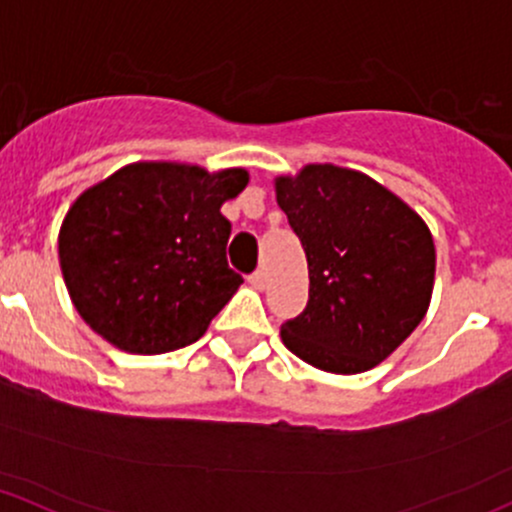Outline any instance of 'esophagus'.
Instances as JSON below:
<instances>
[{"label": "esophagus", "instance_id": "obj_1", "mask_svg": "<svg viewBox=\"0 0 512 512\" xmlns=\"http://www.w3.org/2000/svg\"><path fill=\"white\" fill-rule=\"evenodd\" d=\"M250 284L257 289V292H262V289H265V284H267V274L262 272V270L252 272L250 274Z\"/></svg>", "mask_w": 512, "mask_h": 512}]
</instances>
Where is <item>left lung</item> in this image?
<instances>
[{
    "label": "left lung",
    "instance_id": "1",
    "mask_svg": "<svg viewBox=\"0 0 512 512\" xmlns=\"http://www.w3.org/2000/svg\"><path fill=\"white\" fill-rule=\"evenodd\" d=\"M274 193L309 265V301L282 326V343L326 373L375 368L432 301L437 250L427 223L363 171L336 164L277 176Z\"/></svg>",
    "mask_w": 512,
    "mask_h": 512
}]
</instances>
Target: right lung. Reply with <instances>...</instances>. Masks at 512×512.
Listing matches in <instances>:
<instances>
[{"label":"right lung","mask_w":512,"mask_h":512,"mask_svg":"<svg viewBox=\"0 0 512 512\" xmlns=\"http://www.w3.org/2000/svg\"><path fill=\"white\" fill-rule=\"evenodd\" d=\"M245 169L134 161L85 188L58 230V262L80 319L125 353L157 355L198 341L238 292L220 213Z\"/></svg>","instance_id":"right-lung-1"}]
</instances>
